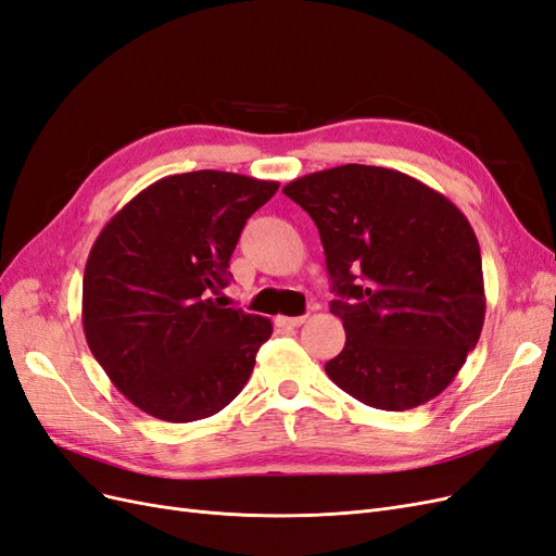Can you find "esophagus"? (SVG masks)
Listing matches in <instances>:
<instances>
[{
    "instance_id": "obj_1",
    "label": "esophagus",
    "mask_w": 556,
    "mask_h": 556,
    "mask_svg": "<svg viewBox=\"0 0 556 556\" xmlns=\"http://www.w3.org/2000/svg\"><path fill=\"white\" fill-rule=\"evenodd\" d=\"M306 323V315H296V317H285V315H278L276 317V325L278 327H301V325H304Z\"/></svg>"
}]
</instances>
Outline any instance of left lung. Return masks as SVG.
Instances as JSON below:
<instances>
[{"label":"left lung","mask_w":556,"mask_h":556,"mask_svg":"<svg viewBox=\"0 0 556 556\" xmlns=\"http://www.w3.org/2000/svg\"><path fill=\"white\" fill-rule=\"evenodd\" d=\"M317 225L345 348L327 376L371 408L410 410L459 374L484 325L476 231L452 201L384 166L343 164L282 188Z\"/></svg>","instance_id":"8db88e82"}]
</instances>
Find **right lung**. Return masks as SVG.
<instances>
[{"mask_svg": "<svg viewBox=\"0 0 556 556\" xmlns=\"http://www.w3.org/2000/svg\"><path fill=\"white\" fill-rule=\"evenodd\" d=\"M276 180L229 172L160 178L117 211L83 276V331L134 406L164 422L220 413L243 390L271 319L213 299L248 217Z\"/></svg>", "mask_w": 556, "mask_h": 556, "instance_id": "obj_1", "label": "right lung"}]
</instances>
